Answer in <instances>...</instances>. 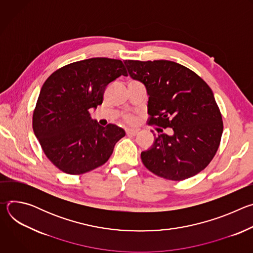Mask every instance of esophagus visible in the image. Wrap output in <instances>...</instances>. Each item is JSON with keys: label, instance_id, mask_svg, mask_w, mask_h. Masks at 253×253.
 Wrapping results in <instances>:
<instances>
[{"label": "esophagus", "instance_id": "1", "mask_svg": "<svg viewBox=\"0 0 253 253\" xmlns=\"http://www.w3.org/2000/svg\"><path fill=\"white\" fill-rule=\"evenodd\" d=\"M126 134H127V135H133V136H135V135L138 134V130L131 129V128H127V129H126Z\"/></svg>", "mask_w": 253, "mask_h": 253}]
</instances>
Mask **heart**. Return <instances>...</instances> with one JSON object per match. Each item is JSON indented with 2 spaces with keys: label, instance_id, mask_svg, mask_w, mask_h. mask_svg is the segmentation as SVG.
I'll list each match as a JSON object with an SVG mask.
<instances>
[{
  "label": "heart",
  "instance_id": "heart-1",
  "mask_svg": "<svg viewBox=\"0 0 253 253\" xmlns=\"http://www.w3.org/2000/svg\"><path fill=\"white\" fill-rule=\"evenodd\" d=\"M124 119H125V121H127L129 123H132L134 121V116L132 114H126L124 116Z\"/></svg>",
  "mask_w": 253,
  "mask_h": 253
}]
</instances>
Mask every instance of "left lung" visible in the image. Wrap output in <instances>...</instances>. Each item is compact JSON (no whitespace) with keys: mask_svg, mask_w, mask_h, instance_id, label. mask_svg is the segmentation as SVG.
Segmentation results:
<instances>
[{"mask_svg":"<svg viewBox=\"0 0 253 253\" xmlns=\"http://www.w3.org/2000/svg\"><path fill=\"white\" fill-rule=\"evenodd\" d=\"M129 75L146 87L149 124L158 128L153 145L141 153L155 175L180 181L202 171L218 150L223 122L213 92L190 69L167 60L124 62ZM153 132V131H152Z\"/></svg>","mask_w":253,"mask_h":253,"instance_id":"1","label":"left lung"}]
</instances>
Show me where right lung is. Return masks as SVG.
<instances>
[{"mask_svg":"<svg viewBox=\"0 0 253 253\" xmlns=\"http://www.w3.org/2000/svg\"><path fill=\"white\" fill-rule=\"evenodd\" d=\"M127 71L121 60L91 58L68 64L42 86L33 113V130L47 158L61 171L80 175L108 161L125 131L100 126L91 108L103 102L106 87Z\"/></svg>","mask_w":253,"mask_h":253,"instance_id":"add662e5","label":"right lung"}]
</instances>
